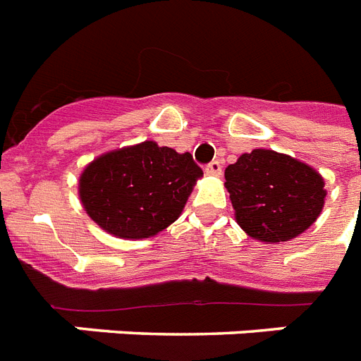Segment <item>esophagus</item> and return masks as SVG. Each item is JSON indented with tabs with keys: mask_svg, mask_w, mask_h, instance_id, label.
<instances>
[{
	"mask_svg": "<svg viewBox=\"0 0 361 361\" xmlns=\"http://www.w3.org/2000/svg\"><path fill=\"white\" fill-rule=\"evenodd\" d=\"M206 174H209V176H219L221 174V163L219 161H212V163L209 164H206Z\"/></svg>",
	"mask_w": 361,
	"mask_h": 361,
	"instance_id": "1",
	"label": "esophagus"
}]
</instances>
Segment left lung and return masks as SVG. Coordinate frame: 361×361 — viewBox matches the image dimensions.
Returning <instances> with one entry per match:
<instances>
[{
  "label": "left lung",
  "mask_w": 361,
  "mask_h": 361,
  "mask_svg": "<svg viewBox=\"0 0 361 361\" xmlns=\"http://www.w3.org/2000/svg\"><path fill=\"white\" fill-rule=\"evenodd\" d=\"M238 225L266 243L300 236L324 208V180L309 164L274 149L243 153L225 170Z\"/></svg>",
  "instance_id": "8db88e82"
}]
</instances>
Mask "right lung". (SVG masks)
Here are the masks:
<instances>
[{
    "label": "right lung",
    "instance_id": "1",
    "mask_svg": "<svg viewBox=\"0 0 361 361\" xmlns=\"http://www.w3.org/2000/svg\"><path fill=\"white\" fill-rule=\"evenodd\" d=\"M200 176L191 153L146 140L92 161L82 172L78 192L86 214L103 231L140 240L180 217Z\"/></svg>",
    "mask_w": 361,
    "mask_h": 361
}]
</instances>
